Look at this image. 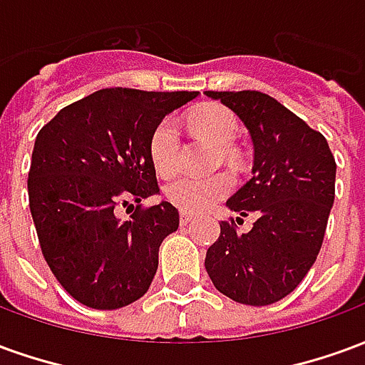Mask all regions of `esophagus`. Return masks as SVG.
Listing matches in <instances>:
<instances>
[{"label":"esophagus","mask_w":365,"mask_h":365,"mask_svg":"<svg viewBox=\"0 0 365 365\" xmlns=\"http://www.w3.org/2000/svg\"><path fill=\"white\" fill-rule=\"evenodd\" d=\"M191 221H193V215H190V213L180 215V225H190Z\"/></svg>","instance_id":"obj_1"}]
</instances>
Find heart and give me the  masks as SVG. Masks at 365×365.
<instances>
[{
	"instance_id": "obj_1",
	"label": "heart",
	"mask_w": 365,
	"mask_h": 365,
	"mask_svg": "<svg viewBox=\"0 0 365 365\" xmlns=\"http://www.w3.org/2000/svg\"><path fill=\"white\" fill-rule=\"evenodd\" d=\"M193 130L215 144H229L237 135L235 115L217 103L201 105L187 115ZM150 160L156 174L162 178L174 175L180 168V133L174 119L160 120L150 136ZM232 187V178L227 174L182 175L170 183L164 197L185 213H199L225 197Z\"/></svg>"
}]
</instances>
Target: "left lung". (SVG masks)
<instances>
[{"label":"left lung","instance_id":"8db88e82","mask_svg":"<svg viewBox=\"0 0 365 365\" xmlns=\"http://www.w3.org/2000/svg\"><path fill=\"white\" fill-rule=\"evenodd\" d=\"M245 123L254 148L252 178L227 201L240 216L257 215L248 233L235 219L205 256V269L222 295L242 305H272L303 282L319 256L336 162L327 138L262 91H205ZM240 222V217H237Z\"/></svg>","mask_w":365,"mask_h":365}]
</instances>
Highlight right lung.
Segmentation results:
<instances>
[{
    "label": "right lung",
    "instance_id": "obj_1",
    "mask_svg": "<svg viewBox=\"0 0 365 365\" xmlns=\"http://www.w3.org/2000/svg\"><path fill=\"white\" fill-rule=\"evenodd\" d=\"M197 91L107 88L56 113L36 135L29 207L41 250L60 285L82 305L120 309L140 299L158 269L162 240L180 227L158 193L150 136ZM135 203L120 222L116 209Z\"/></svg>",
    "mask_w": 365,
    "mask_h": 365
}]
</instances>
